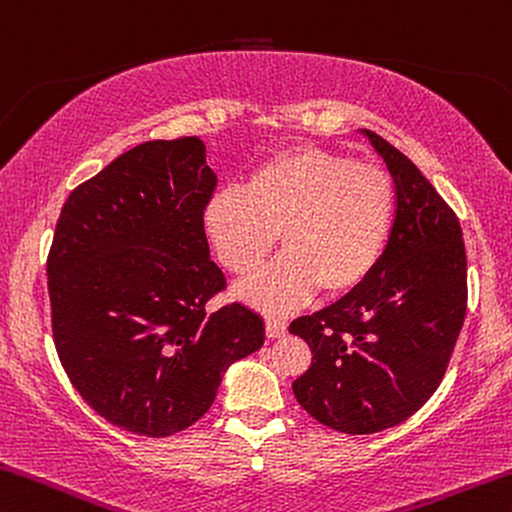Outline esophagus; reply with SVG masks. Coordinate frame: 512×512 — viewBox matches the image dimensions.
<instances>
[{
	"label": "esophagus",
	"instance_id": "1",
	"mask_svg": "<svg viewBox=\"0 0 512 512\" xmlns=\"http://www.w3.org/2000/svg\"><path fill=\"white\" fill-rule=\"evenodd\" d=\"M288 332V322L281 318H267L265 320V334L267 338H281Z\"/></svg>",
	"mask_w": 512,
	"mask_h": 512
}]
</instances>
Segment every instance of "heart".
<instances>
[{"mask_svg":"<svg viewBox=\"0 0 512 512\" xmlns=\"http://www.w3.org/2000/svg\"><path fill=\"white\" fill-rule=\"evenodd\" d=\"M393 206L391 178L375 164L318 146L283 148L265 160L249 190L231 187L203 206V231L226 270L247 277L277 242L283 254L235 297L283 313L320 288L325 297L355 290L380 261Z\"/></svg>","mask_w":512,"mask_h":512,"instance_id":"heart-1","label":"heart"}]
</instances>
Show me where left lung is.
Returning <instances> with one entry per match:
<instances>
[{"instance_id":"obj_1","label":"left lung","mask_w":512,"mask_h":512,"mask_svg":"<svg viewBox=\"0 0 512 512\" xmlns=\"http://www.w3.org/2000/svg\"><path fill=\"white\" fill-rule=\"evenodd\" d=\"M396 185V217L373 272L343 300L290 325L311 348L293 393L313 419L373 435L421 410L446 373L467 311V254L455 212L389 141L359 130Z\"/></svg>"}]
</instances>
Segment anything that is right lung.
<instances>
[{
    "label": "right lung",
    "instance_id": "1",
    "mask_svg": "<svg viewBox=\"0 0 512 512\" xmlns=\"http://www.w3.org/2000/svg\"><path fill=\"white\" fill-rule=\"evenodd\" d=\"M199 137L146 141L70 192L47 256L52 334L80 396L112 426L169 437L215 403L222 375L265 341L226 286L203 206L215 190Z\"/></svg>",
    "mask_w": 512,
    "mask_h": 512
}]
</instances>
